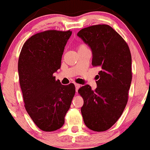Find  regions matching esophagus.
I'll list each match as a JSON object with an SVG mask.
<instances>
[{"instance_id": "esophagus-1", "label": "esophagus", "mask_w": 150, "mask_h": 150, "mask_svg": "<svg viewBox=\"0 0 150 150\" xmlns=\"http://www.w3.org/2000/svg\"><path fill=\"white\" fill-rule=\"evenodd\" d=\"M75 90H76V92H77L79 88L80 87V85H79V84H75Z\"/></svg>"}]
</instances>
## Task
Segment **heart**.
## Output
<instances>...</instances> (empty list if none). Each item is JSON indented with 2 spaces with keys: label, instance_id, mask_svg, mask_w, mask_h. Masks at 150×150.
<instances>
[{
  "label": "heart",
  "instance_id": "1",
  "mask_svg": "<svg viewBox=\"0 0 150 150\" xmlns=\"http://www.w3.org/2000/svg\"><path fill=\"white\" fill-rule=\"evenodd\" d=\"M86 46L84 45V44H81V45L79 46V49H82V48H85Z\"/></svg>",
  "mask_w": 150,
  "mask_h": 150
}]
</instances>
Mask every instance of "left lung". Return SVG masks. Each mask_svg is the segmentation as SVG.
Returning <instances> with one entry per match:
<instances>
[{
  "instance_id": "8db88e82",
  "label": "left lung",
  "mask_w": 150,
  "mask_h": 150,
  "mask_svg": "<svg viewBox=\"0 0 150 150\" xmlns=\"http://www.w3.org/2000/svg\"><path fill=\"white\" fill-rule=\"evenodd\" d=\"M77 35L91 49L93 66L101 68L95 90L89 85L79 89L84 100L81 113L87 128L105 131L118 120L128 102L131 54L124 39L109 25L90 26Z\"/></svg>"
}]
</instances>
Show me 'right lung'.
Returning <instances> with one entry per match:
<instances>
[{"instance_id": "right-lung-1", "label": "right lung", "mask_w": 150, "mask_h": 150, "mask_svg": "<svg viewBox=\"0 0 150 150\" xmlns=\"http://www.w3.org/2000/svg\"><path fill=\"white\" fill-rule=\"evenodd\" d=\"M72 34L48 30L27 39L18 60V74L25 107L41 130L54 131L64 124L75 95L74 84L61 85L53 73L61 68L67 42Z\"/></svg>"}]
</instances>
